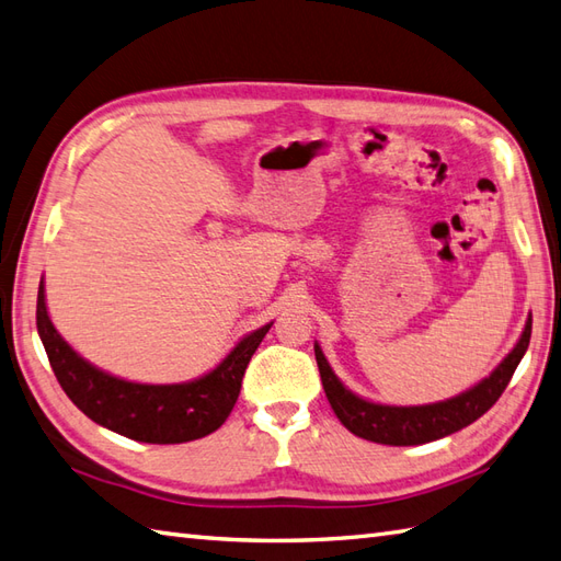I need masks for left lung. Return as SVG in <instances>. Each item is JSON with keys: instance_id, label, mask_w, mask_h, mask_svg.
Listing matches in <instances>:
<instances>
[{"instance_id": "left-lung-1", "label": "left lung", "mask_w": 561, "mask_h": 561, "mask_svg": "<svg viewBox=\"0 0 561 561\" xmlns=\"http://www.w3.org/2000/svg\"><path fill=\"white\" fill-rule=\"evenodd\" d=\"M530 324L533 320L528 318L526 330L520 334V340L512 354L506 356L497 366V370L485 377L483 382L459 397L439 403H427V407H385V403L360 399L336 380V375L332 373L330 363L324 360L318 344L316 360L320 368L324 394H328L336 419L342 421L346 430H351V433L363 439L377 442V445H425V442L447 437L451 433H457V430L471 425L494 407V401L502 397L516 366L526 354L530 342Z\"/></svg>"}]
</instances>
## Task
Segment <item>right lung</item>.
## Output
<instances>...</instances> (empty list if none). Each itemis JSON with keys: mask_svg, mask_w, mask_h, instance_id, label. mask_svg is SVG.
<instances>
[{"mask_svg": "<svg viewBox=\"0 0 561 561\" xmlns=\"http://www.w3.org/2000/svg\"><path fill=\"white\" fill-rule=\"evenodd\" d=\"M35 318L49 366L67 397L90 421L148 445H181L215 433L237 403L249 360L272 328L270 322L251 332L201 380L184 385H138L90 366L61 340L47 316L43 282L37 289Z\"/></svg>", "mask_w": 561, "mask_h": 561, "instance_id": "right-lung-1", "label": "right lung"}]
</instances>
